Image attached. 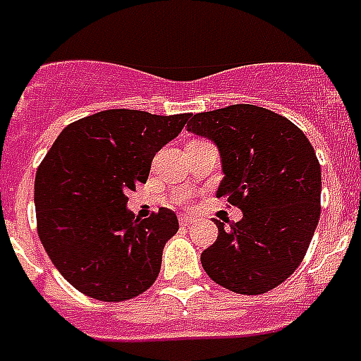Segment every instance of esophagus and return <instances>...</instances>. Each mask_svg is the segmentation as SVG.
<instances>
[{
	"mask_svg": "<svg viewBox=\"0 0 361 361\" xmlns=\"http://www.w3.org/2000/svg\"><path fill=\"white\" fill-rule=\"evenodd\" d=\"M180 223L183 226H189L191 223H195V217L192 215H180Z\"/></svg>",
	"mask_w": 361,
	"mask_h": 361,
	"instance_id": "1",
	"label": "esophagus"
}]
</instances>
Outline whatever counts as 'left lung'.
Segmentation results:
<instances>
[{
  "mask_svg": "<svg viewBox=\"0 0 361 361\" xmlns=\"http://www.w3.org/2000/svg\"><path fill=\"white\" fill-rule=\"evenodd\" d=\"M187 130L219 147L217 197L243 212L202 252L206 274L238 294H266L302 264L320 219V164L311 142L285 116L255 104L191 116Z\"/></svg>",
  "mask_w": 361,
  "mask_h": 361,
  "instance_id": "8db88e82",
  "label": "left lung"
}]
</instances>
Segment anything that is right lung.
<instances>
[{"label":"right lung","instance_id":"right-lung-1","mask_svg":"<svg viewBox=\"0 0 361 361\" xmlns=\"http://www.w3.org/2000/svg\"><path fill=\"white\" fill-rule=\"evenodd\" d=\"M187 120L189 114L103 110L67 125L48 149L35 176L37 232L76 290L125 302L155 283L178 217L161 208L135 219L127 192L146 183L155 153Z\"/></svg>","mask_w":361,"mask_h":361}]
</instances>
